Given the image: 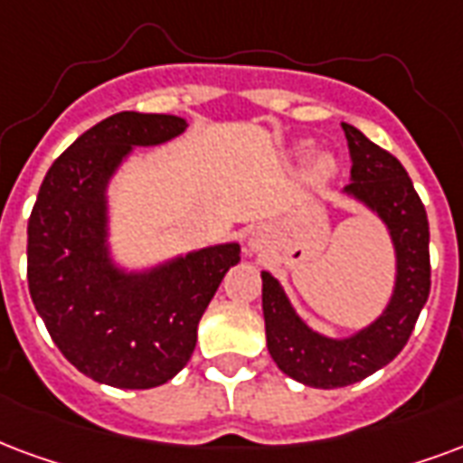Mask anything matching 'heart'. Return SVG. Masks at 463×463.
Returning a JSON list of instances; mask_svg holds the SVG:
<instances>
[{
  "label": "heart",
  "instance_id": "obj_1",
  "mask_svg": "<svg viewBox=\"0 0 463 463\" xmlns=\"http://www.w3.org/2000/svg\"><path fill=\"white\" fill-rule=\"evenodd\" d=\"M331 166H334V164H331V159H328V156H321V159L317 162L318 174H328V171H331Z\"/></svg>",
  "mask_w": 463,
  "mask_h": 463
}]
</instances>
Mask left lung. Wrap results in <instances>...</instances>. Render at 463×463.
Returning <instances> with one entry per match:
<instances>
[{
  "label": "left lung",
  "mask_w": 463,
  "mask_h": 463,
  "mask_svg": "<svg viewBox=\"0 0 463 463\" xmlns=\"http://www.w3.org/2000/svg\"><path fill=\"white\" fill-rule=\"evenodd\" d=\"M351 152L348 194L361 198L385 221L397 250V284L385 314L344 341L318 336L284 297L275 277L262 272V311L267 348L279 371L311 388H344L388 365L412 336L430 297V222L402 164L354 125L344 122Z\"/></svg>",
  "instance_id": "1"
}]
</instances>
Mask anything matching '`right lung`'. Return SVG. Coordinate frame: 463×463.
I'll list each match as a JSON object with an SVG mask.
<instances>
[{
    "label": "right lung",
    "mask_w": 463,
    "mask_h": 463,
    "mask_svg": "<svg viewBox=\"0 0 463 463\" xmlns=\"http://www.w3.org/2000/svg\"><path fill=\"white\" fill-rule=\"evenodd\" d=\"M186 122L118 112L58 156L29 218L26 277L58 351L88 378L146 390L171 380L196 348V328L241 248L215 245L125 275L108 260L105 186L132 146L162 145Z\"/></svg>",
    "instance_id": "right-lung-1"
}]
</instances>
